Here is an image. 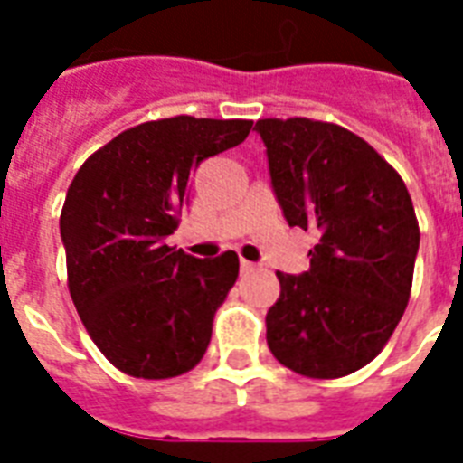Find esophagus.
<instances>
[{
  "label": "esophagus",
  "instance_id": "obj_1",
  "mask_svg": "<svg viewBox=\"0 0 463 463\" xmlns=\"http://www.w3.org/2000/svg\"><path fill=\"white\" fill-rule=\"evenodd\" d=\"M240 269H242V274H250V271H254V269H257V264H254V261L242 260L240 261Z\"/></svg>",
  "mask_w": 463,
  "mask_h": 463
}]
</instances>
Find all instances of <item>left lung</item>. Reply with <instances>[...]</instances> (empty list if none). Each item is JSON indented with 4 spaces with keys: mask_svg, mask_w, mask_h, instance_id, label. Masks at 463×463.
<instances>
[{
    "mask_svg": "<svg viewBox=\"0 0 463 463\" xmlns=\"http://www.w3.org/2000/svg\"><path fill=\"white\" fill-rule=\"evenodd\" d=\"M288 225L315 228L309 269L281 274L267 344L293 373L334 380L365 367L409 305L420 231L409 189L367 141L329 122L254 125Z\"/></svg>",
    "mask_w": 463,
    "mask_h": 463,
    "instance_id": "1",
    "label": "left lung"
}]
</instances>
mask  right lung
<instances>
[{
	"label": "right lung",
	"instance_id": "add662e5",
	"mask_svg": "<svg viewBox=\"0 0 463 463\" xmlns=\"http://www.w3.org/2000/svg\"><path fill=\"white\" fill-rule=\"evenodd\" d=\"M250 119H156L118 134L76 173L60 232L83 326L122 373L167 380L203 358L218 305L238 279L235 252L196 260L165 245L189 175L247 139Z\"/></svg>",
	"mask_w": 463,
	"mask_h": 463
}]
</instances>
